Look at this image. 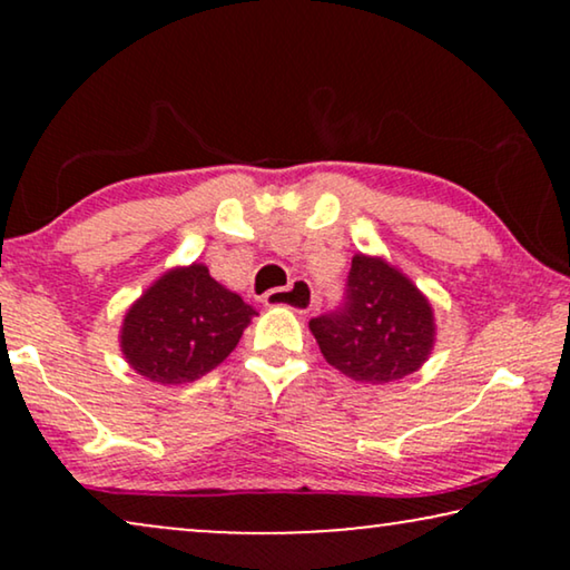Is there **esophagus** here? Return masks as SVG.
Masks as SVG:
<instances>
[{"label":"esophagus","mask_w":570,"mask_h":570,"mask_svg":"<svg viewBox=\"0 0 570 570\" xmlns=\"http://www.w3.org/2000/svg\"><path fill=\"white\" fill-rule=\"evenodd\" d=\"M262 303L269 308H293L298 314H306L314 306V287L306 279H293L287 287H275V291L264 293Z\"/></svg>","instance_id":"1"}]
</instances>
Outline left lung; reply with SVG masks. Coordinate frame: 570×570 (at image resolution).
<instances>
[{
	"label": "left lung",
	"mask_w": 570,
	"mask_h": 570,
	"mask_svg": "<svg viewBox=\"0 0 570 570\" xmlns=\"http://www.w3.org/2000/svg\"><path fill=\"white\" fill-rule=\"evenodd\" d=\"M326 363L361 384H392L431 355V301L381 256L355 254L345 303L308 322Z\"/></svg>",
	"instance_id": "1"
}]
</instances>
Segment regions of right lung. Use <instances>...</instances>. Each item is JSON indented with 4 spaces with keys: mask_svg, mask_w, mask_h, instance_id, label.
I'll return each instance as SVG.
<instances>
[{
    "mask_svg": "<svg viewBox=\"0 0 570 570\" xmlns=\"http://www.w3.org/2000/svg\"><path fill=\"white\" fill-rule=\"evenodd\" d=\"M256 311L209 277L205 264L174 267L131 303L121 353L139 376L163 386L197 381L217 368Z\"/></svg>",
    "mask_w": 570,
    "mask_h": 570,
    "instance_id": "1",
    "label": "right lung"
}]
</instances>
